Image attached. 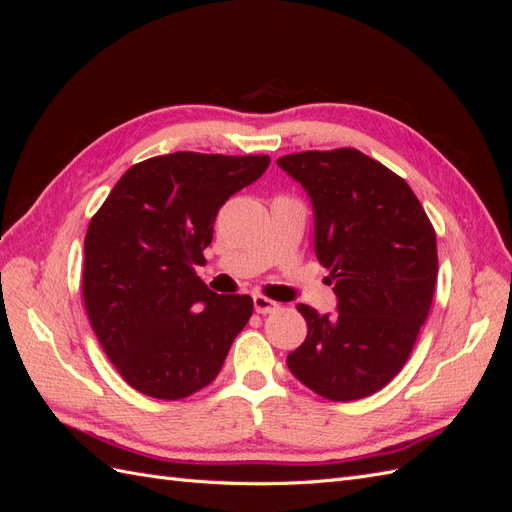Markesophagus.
<instances>
[{
    "mask_svg": "<svg viewBox=\"0 0 512 512\" xmlns=\"http://www.w3.org/2000/svg\"><path fill=\"white\" fill-rule=\"evenodd\" d=\"M277 307H280V305H277V303L271 301V299H267V297H262V294H256V297H254V309H256V314H271V312H275Z\"/></svg>",
    "mask_w": 512,
    "mask_h": 512,
    "instance_id": "1",
    "label": "esophagus"
}]
</instances>
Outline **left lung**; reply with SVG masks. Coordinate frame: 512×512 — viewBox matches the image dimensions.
Instances as JSON below:
<instances>
[{
    "label": "left lung",
    "instance_id": "8db88e82",
    "mask_svg": "<svg viewBox=\"0 0 512 512\" xmlns=\"http://www.w3.org/2000/svg\"><path fill=\"white\" fill-rule=\"evenodd\" d=\"M314 211V252L331 271L337 312L299 303L305 342L292 376L333 401L380 391L406 365L438 277L436 232L410 185L356 149L277 160Z\"/></svg>",
    "mask_w": 512,
    "mask_h": 512
}]
</instances>
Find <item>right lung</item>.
Wrapping results in <instances>:
<instances>
[{"label": "right lung", "instance_id": "right-lung-1", "mask_svg": "<svg viewBox=\"0 0 512 512\" xmlns=\"http://www.w3.org/2000/svg\"><path fill=\"white\" fill-rule=\"evenodd\" d=\"M267 156L177 151L132 166L85 237L83 297L108 359L132 389L183 399L215 380L252 316L250 294L196 275L220 207L265 175Z\"/></svg>", "mask_w": 512, "mask_h": 512}]
</instances>
